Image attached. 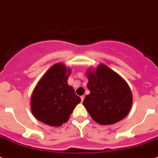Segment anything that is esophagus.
<instances>
[{"label":"esophagus","mask_w":158,"mask_h":158,"mask_svg":"<svg viewBox=\"0 0 158 158\" xmlns=\"http://www.w3.org/2000/svg\"><path fill=\"white\" fill-rule=\"evenodd\" d=\"M84 98L85 97L83 96V95H82V96H81V102H83V100H84Z\"/></svg>","instance_id":"esophagus-1"}]
</instances>
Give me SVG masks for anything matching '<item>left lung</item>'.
<instances>
[{
  "label": "left lung",
  "instance_id": "left-lung-1",
  "mask_svg": "<svg viewBox=\"0 0 158 158\" xmlns=\"http://www.w3.org/2000/svg\"><path fill=\"white\" fill-rule=\"evenodd\" d=\"M87 88L82 105L97 123L113 124L123 120L132 106V93L126 81L105 64L86 72Z\"/></svg>",
  "mask_w": 158,
  "mask_h": 158
}]
</instances>
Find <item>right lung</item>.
Returning a JSON list of instances; mask_svg holds the SVG:
<instances>
[{"label":"right lung","instance_id":"obj_1","mask_svg":"<svg viewBox=\"0 0 158 158\" xmlns=\"http://www.w3.org/2000/svg\"><path fill=\"white\" fill-rule=\"evenodd\" d=\"M70 74V68L57 63L37 83L31 98V112L37 120L52 127H59L69 120L81 102L73 87L68 84Z\"/></svg>","mask_w":158,"mask_h":158}]
</instances>
